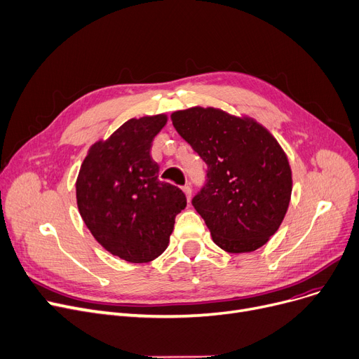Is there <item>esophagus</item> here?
Listing matches in <instances>:
<instances>
[{
	"label": "esophagus",
	"mask_w": 359,
	"mask_h": 359,
	"mask_svg": "<svg viewBox=\"0 0 359 359\" xmlns=\"http://www.w3.org/2000/svg\"><path fill=\"white\" fill-rule=\"evenodd\" d=\"M182 190H184V193H185V196H187V198H191V193H193V190H191V185L190 184H185L184 187H182Z\"/></svg>",
	"instance_id": "esophagus-1"
}]
</instances>
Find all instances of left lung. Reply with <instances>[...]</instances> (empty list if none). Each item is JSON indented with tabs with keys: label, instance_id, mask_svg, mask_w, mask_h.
I'll use <instances>...</instances> for the list:
<instances>
[{
	"label": "left lung",
	"instance_id": "left-lung-1",
	"mask_svg": "<svg viewBox=\"0 0 359 359\" xmlns=\"http://www.w3.org/2000/svg\"><path fill=\"white\" fill-rule=\"evenodd\" d=\"M181 137L206 162L191 203L216 245L250 252L276 233L292 193V172L276 139L251 118L215 108L170 115Z\"/></svg>",
	"mask_w": 359,
	"mask_h": 359
}]
</instances>
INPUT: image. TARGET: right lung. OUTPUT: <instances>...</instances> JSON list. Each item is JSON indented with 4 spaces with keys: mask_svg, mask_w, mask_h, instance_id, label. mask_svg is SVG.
Wrapping results in <instances>:
<instances>
[{
    "mask_svg": "<svg viewBox=\"0 0 359 359\" xmlns=\"http://www.w3.org/2000/svg\"><path fill=\"white\" fill-rule=\"evenodd\" d=\"M166 115L130 119L105 142L95 143L76 182L79 212L95 240L130 263L155 260L166 250L175 216L187 198L159 181L150 156Z\"/></svg>",
    "mask_w": 359,
    "mask_h": 359,
    "instance_id": "right-lung-1",
    "label": "right lung"
}]
</instances>
